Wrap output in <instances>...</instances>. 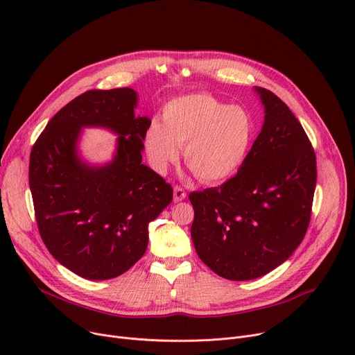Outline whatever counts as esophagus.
Instances as JSON below:
<instances>
[{
  "label": "esophagus",
  "mask_w": 355,
  "mask_h": 355,
  "mask_svg": "<svg viewBox=\"0 0 355 355\" xmlns=\"http://www.w3.org/2000/svg\"><path fill=\"white\" fill-rule=\"evenodd\" d=\"M185 197H187V193H185L181 187H174V201L178 202V201H182Z\"/></svg>",
  "instance_id": "esophagus-1"
}]
</instances>
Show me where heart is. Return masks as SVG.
Listing matches in <instances>:
<instances>
[{
    "mask_svg": "<svg viewBox=\"0 0 355 355\" xmlns=\"http://www.w3.org/2000/svg\"><path fill=\"white\" fill-rule=\"evenodd\" d=\"M162 122L154 119L144 134L149 164L159 174L180 158L202 182H220L245 164L254 137L249 112L226 105L207 93H193L168 102Z\"/></svg>",
    "mask_w": 355,
    "mask_h": 355,
    "instance_id": "heart-1",
    "label": "heart"
}]
</instances>
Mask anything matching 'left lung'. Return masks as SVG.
Wrapping results in <instances>:
<instances>
[{
  "mask_svg": "<svg viewBox=\"0 0 355 355\" xmlns=\"http://www.w3.org/2000/svg\"><path fill=\"white\" fill-rule=\"evenodd\" d=\"M265 119L239 173L220 187L190 194L191 239L218 276H263L301 245L316 184V161L302 125L275 93L253 87Z\"/></svg>",
  "mask_w": 355,
  "mask_h": 355,
  "instance_id": "left-lung-1",
  "label": "left lung"
}]
</instances>
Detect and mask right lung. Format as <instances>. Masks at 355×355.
I'll use <instances>...</instances> for the list:
<instances>
[{
  "label": "right lung",
  "mask_w": 355,
  "mask_h": 355,
  "mask_svg": "<svg viewBox=\"0 0 355 355\" xmlns=\"http://www.w3.org/2000/svg\"><path fill=\"white\" fill-rule=\"evenodd\" d=\"M130 87L89 90L46 125L33 146L28 181L40 236L53 257L90 281L116 277L148 248V225L173 201V187L142 164L151 123L135 116ZM116 135L112 158L89 163L80 151L83 129Z\"/></svg>",
  "instance_id": "obj_1"
}]
</instances>
